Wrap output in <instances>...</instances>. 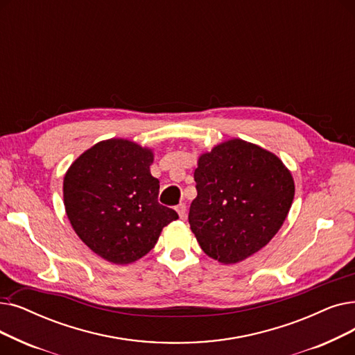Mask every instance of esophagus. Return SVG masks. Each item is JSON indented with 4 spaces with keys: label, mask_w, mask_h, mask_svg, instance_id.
Listing matches in <instances>:
<instances>
[{
    "label": "esophagus",
    "mask_w": 355,
    "mask_h": 355,
    "mask_svg": "<svg viewBox=\"0 0 355 355\" xmlns=\"http://www.w3.org/2000/svg\"><path fill=\"white\" fill-rule=\"evenodd\" d=\"M175 210H177V213H178V216L181 219H186V216H187V207H186V205H178L177 207H175Z\"/></svg>",
    "instance_id": "obj_1"
}]
</instances>
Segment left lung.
<instances>
[{
  "label": "left lung",
  "mask_w": 355,
  "mask_h": 355,
  "mask_svg": "<svg viewBox=\"0 0 355 355\" xmlns=\"http://www.w3.org/2000/svg\"><path fill=\"white\" fill-rule=\"evenodd\" d=\"M194 180L191 232L205 254L222 264L241 263L264 248L295 197V180L283 161L236 137L202 153Z\"/></svg>",
  "instance_id": "8db88e82"
}]
</instances>
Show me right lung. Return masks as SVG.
Here are the masks:
<instances>
[{"label": "right lung", "mask_w": 355, "mask_h": 355, "mask_svg": "<svg viewBox=\"0 0 355 355\" xmlns=\"http://www.w3.org/2000/svg\"><path fill=\"white\" fill-rule=\"evenodd\" d=\"M153 150L128 139H107L76 158L64 177V205L75 234L109 263L125 266L146 255L164 226L178 219L158 203Z\"/></svg>", "instance_id": "add662e5"}]
</instances>
